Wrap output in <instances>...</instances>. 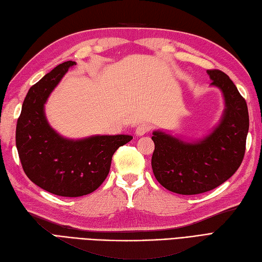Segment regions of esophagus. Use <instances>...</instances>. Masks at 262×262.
<instances>
[{"label": "esophagus", "mask_w": 262, "mask_h": 262, "mask_svg": "<svg viewBox=\"0 0 262 262\" xmlns=\"http://www.w3.org/2000/svg\"><path fill=\"white\" fill-rule=\"evenodd\" d=\"M150 130H151L150 124L142 123V124H139L137 126L136 133H137V136H143V135H146V133H148Z\"/></svg>", "instance_id": "obj_1"}]
</instances>
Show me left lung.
<instances>
[{
    "instance_id": "1",
    "label": "left lung",
    "mask_w": 262,
    "mask_h": 262,
    "mask_svg": "<svg viewBox=\"0 0 262 262\" xmlns=\"http://www.w3.org/2000/svg\"><path fill=\"white\" fill-rule=\"evenodd\" d=\"M211 85L222 91L225 110L220 124L197 142H184L165 132L155 131L151 166L156 179L168 190L196 195L216 188L240 167L246 152L249 113L245 98L230 77L208 69Z\"/></svg>"
}]
</instances>
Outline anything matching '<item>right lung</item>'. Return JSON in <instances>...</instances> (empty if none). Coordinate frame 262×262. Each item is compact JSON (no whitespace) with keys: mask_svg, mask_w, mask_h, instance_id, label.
Wrapping results in <instances>:
<instances>
[{"mask_svg":"<svg viewBox=\"0 0 262 262\" xmlns=\"http://www.w3.org/2000/svg\"><path fill=\"white\" fill-rule=\"evenodd\" d=\"M75 61H65L30 87L17 119L15 143L23 170L40 188L63 197L96 190L108 175L112 157L131 136H93L69 140L52 129L45 103Z\"/></svg>","mask_w":262,"mask_h":262,"instance_id":"add662e5","label":"right lung"}]
</instances>
